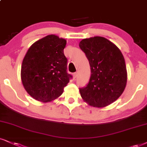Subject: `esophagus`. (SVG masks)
I'll return each instance as SVG.
<instances>
[{
    "mask_svg": "<svg viewBox=\"0 0 147 147\" xmlns=\"http://www.w3.org/2000/svg\"><path fill=\"white\" fill-rule=\"evenodd\" d=\"M77 77H78V73H77V72H76V73L74 74V79L75 80Z\"/></svg>",
    "mask_w": 147,
    "mask_h": 147,
    "instance_id": "1",
    "label": "esophagus"
}]
</instances>
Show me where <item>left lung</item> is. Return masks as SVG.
Segmentation results:
<instances>
[{
    "instance_id": "left-lung-1",
    "label": "left lung",
    "mask_w": 147,
    "mask_h": 147,
    "mask_svg": "<svg viewBox=\"0 0 147 147\" xmlns=\"http://www.w3.org/2000/svg\"><path fill=\"white\" fill-rule=\"evenodd\" d=\"M80 48L90 67L89 82L80 88L82 99L90 106L102 108L117 100L127 83L125 59L119 48L102 37L82 39Z\"/></svg>"
}]
</instances>
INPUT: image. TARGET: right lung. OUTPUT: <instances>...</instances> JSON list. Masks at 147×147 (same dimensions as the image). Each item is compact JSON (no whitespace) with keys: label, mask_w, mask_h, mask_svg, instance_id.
Wrapping results in <instances>:
<instances>
[{"label":"right lung","mask_w":147,"mask_h":147,"mask_svg":"<svg viewBox=\"0 0 147 147\" xmlns=\"http://www.w3.org/2000/svg\"><path fill=\"white\" fill-rule=\"evenodd\" d=\"M67 41L50 35L36 41L24 58L21 79L24 87L36 100L48 102L62 95L72 76L67 73L64 54Z\"/></svg>","instance_id":"1"}]
</instances>
